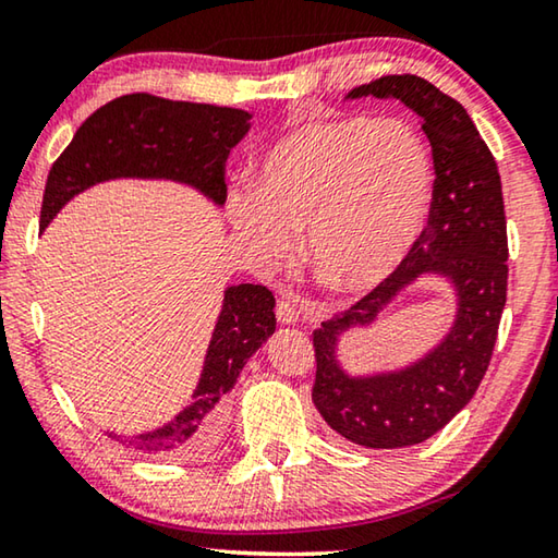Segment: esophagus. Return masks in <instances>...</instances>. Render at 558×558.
Segmentation results:
<instances>
[{
	"label": "esophagus",
	"instance_id": "esophagus-1",
	"mask_svg": "<svg viewBox=\"0 0 558 558\" xmlns=\"http://www.w3.org/2000/svg\"><path fill=\"white\" fill-rule=\"evenodd\" d=\"M276 315H278V323H280V325H295L298 319H300L298 307L290 305V302H278Z\"/></svg>",
	"mask_w": 558,
	"mask_h": 558
}]
</instances>
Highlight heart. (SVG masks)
Instances as JSON below:
<instances>
[{
  "mask_svg": "<svg viewBox=\"0 0 558 558\" xmlns=\"http://www.w3.org/2000/svg\"><path fill=\"white\" fill-rule=\"evenodd\" d=\"M433 157L418 132L362 116L305 120L272 143L251 192L226 202L241 248L258 266L288 256L290 233L327 290H374L409 256L426 226Z\"/></svg>",
  "mask_w": 558,
  "mask_h": 558,
  "instance_id": "heart-1",
  "label": "heart"
}]
</instances>
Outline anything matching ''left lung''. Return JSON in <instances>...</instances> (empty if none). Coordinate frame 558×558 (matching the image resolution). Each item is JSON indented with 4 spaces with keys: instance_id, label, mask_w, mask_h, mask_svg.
I'll use <instances>...</instances> for the list:
<instances>
[{
    "instance_id": "left-lung-1",
    "label": "left lung",
    "mask_w": 558,
    "mask_h": 558,
    "mask_svg": "<svg viewBox=\"0 0 558 558\" xmlns=\"http://www.w3.org/2000/svg\"><path fill=\"white\" fill-rule=\"evenodd\" d=\"M399 100L421 118L433 147L428 226L381 286L313 332V401L339 436L364 448H405L446 428L475 396L493 359L507 302V221L497 162L468 110L418 75H384L344 100ZM423 277H440L457 295L449 332L396 371L347 373L336 352L352 328H371Z\"/></svg>"
}]
</instances>
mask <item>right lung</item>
Segmentation results:
<instances>
[{
    "label": "right lung",
    "instance_id": "obj_1",
    "mask_svg": "<svg viewBox=\"0 0 558 558\" xmlns=\"http://www.w3.org/2000/svg\"><path fill=\"white\" fill-rule=\"evenodd\" d=\"M251 130V112L132 93L110 100L75 130L56 159L41 204V231L65 204L116 179L174 182L214 206L226 204L223 167ZM276 298L263 286H229L206 349L192 401L172 421L137 436L110 438L147 456L194 458L209 452L223 426V399L248 359L276 332Z\"/></svg>",
    "mask_w": 558,
    "mask_h": 558
}]
</instances>
